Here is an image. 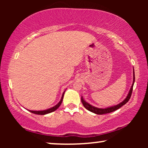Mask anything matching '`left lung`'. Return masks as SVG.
<instances>
[{
  "instance_id": "left-lung-1",
  "label": "left lung",
  "mask_w": 148,
  "mask_h": 148,
  "mask_svg": "<svg viewBox=\"0 0 148 148\" xmlns=\"http://www.w3.org/2000/svg\"><path fill=\"white\" fill-rule=\"evenodd\" d=\"M134 82H135V72H134V69H133V81L132 86H131L130 90H129V92L128 93V95H127L126 98H125V100L123 101V102L119 103V104H118L117 105H115V106H110V107H108V108H97V107L93 106L92 105H91L89 104V103L86 102V101L84 100V98H83V97L82 96V104H83V105H84V106L85 107V108L87 109V110H88L89 111H90V112H94L96 114H107V113L112 112H113V111L118 110L119 108H120L121 107H122L123 105H125L129 100V99H130V98H131V94H132Z\"/></svg>"
}]
</instances>
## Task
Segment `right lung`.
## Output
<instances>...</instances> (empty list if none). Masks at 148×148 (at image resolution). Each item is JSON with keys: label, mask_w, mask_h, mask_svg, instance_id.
<instances>
[{"label": "right lung", "mask_w": 148, "mask_h": 148, "mask_svg": "<svg viewBox=\"0 0 148 148\" xmlns=\"http://www.w3.org/2000/svg\"><path fill=\"white\" fill-rule=\"evenodd\" d=\"M64 92H65V91L63 92V94L62 95V97H61V99H60V102L58 103L57 104H56L55 106L52 107V108H48V109H46V110H38V111H36V110H29V112H31L32 113H34V114H40V115H44V114H48V113H50V112H54V111H55L56 109H57L58 107L60 106V104H61V103L62 102V99H63V96H64Z\"/></svg>", "instance_id": "add662e5"}]
</instances>
